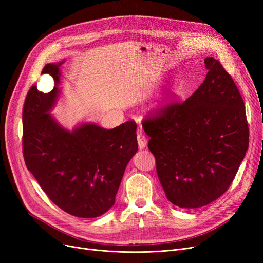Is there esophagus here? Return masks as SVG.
Masks as SVG:
<instances>
[{
  "label": "esophagus",
  "mask_w": 263,
  "mask_h": 263,
  "mask_svg": "<svg viewBox=\"0 0 263 263\" xmlns=\"http://www.w3.org/2000/svg\"><path fill=\"white\" fill-rule=\"evenodd\" d=\"M137 143H139V147L141 149H144L145 147H147V144H148L147 137L141 132L137 133Z\"/></svg>",
  "instance_id": "esophagus-1"
}]
</instances>
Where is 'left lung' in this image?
<instances>
[{
	"instance_id": "1",
	"label": "left lung",
	"mask_w": 263,
	"mask_h": 263,
	"mask_svg": "<svg viewBox=\"0 0 263 263\" xmlns=\"http://www.w3.org/2000/svg\"><path fill=\"white\" fill-rule=\"evenodd\" d=\"M183 102L143 121L167 199L180 208L209 204L228 190L248 148L245 106L237 85L217 60Z\"/></svg>"
}]
</instances>
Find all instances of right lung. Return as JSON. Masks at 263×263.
<instances>
[{
  "mask_svg": "<svg viewBox=\"0 0 263 263\" xmlns=\"http://www.w3.org/2000/svg\"><path fill=\"white\" fill-rule=\"evenodd\" d=\"M60 63L47 64L54 88L44 93L33 85L23 106L25 165L48 197L65 212L83 218L104 214L115 197L129 161L136 154V123L114 129L84 122L67 130L50 112L61 93Z\"/></svg>",
  "mask_w": 263,
  "mask_h": 263,
  "instance_id": "obj_1",
  "label": "right lung"
}]
</instances>
